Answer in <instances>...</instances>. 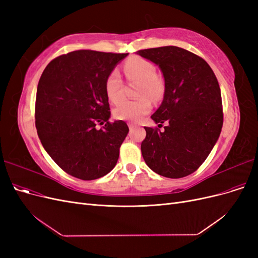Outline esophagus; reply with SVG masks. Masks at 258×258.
<instances>
[{"instance_id": "1", "label": "esophagus", "mask_w": 258, "mask_h": 258, "mask_svg": "<svg viewBox=\"0 0 258 258\" xmlns=\"http://www.w3.org/2000/svg\"><path fill=\"white\" fill-rule=\"evenodd\" d=\"M128 127H129V129H134V128L136 127V124L132 123V122H129V123H128Z\"/></svg>"}]
</instances>
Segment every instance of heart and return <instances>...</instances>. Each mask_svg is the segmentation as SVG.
Wrapping results in <instances>:
<instances>
[{
	"instance_id": "heart-1",
	"label": "heart",
	"mask_w": 258,
	"mask_h": 258,
	"mask_svg": "<svg viewBox=\"0 0 258 258\" xmlns=\"http://www.w3.org/2000/svg\"><path fill=\"white\" fill-rule=\"evenodd\" d=\"M123 72L131 82H140L137 100H123L116 106L114 115L122 120H139L152 110V101L159 100L165 91V85L160 77L155 74V67L146 59L135 57L123 63ZM105 91L111 102L118 103L123 98V83L117 70L107 76ZM148 96L150 97L148 98Z\"/></svg>"
}]
</instances>
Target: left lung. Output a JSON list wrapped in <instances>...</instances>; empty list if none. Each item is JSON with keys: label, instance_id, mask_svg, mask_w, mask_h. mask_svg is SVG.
I'll return each instance as SVG.
<instances>
[{"label": "left lung", "instance_id": "left-lung-1", "mask_svg": "<svg viewBox=\"0 0 258 258\" xmlns=\"http://www.w3.org/2000/svg\"><path fill=\"white\" fill-rule=\"evenodd\" d=\"M157 64L165 77V95L152 119L165 131L144 127L142 156L154 172L181 178L195 172L212 151L223 127L220 85L212 69L188 50L165 46L137 51Z\"/></svg>", "mask_w": 258, "mask_h": 258}]
</instances>
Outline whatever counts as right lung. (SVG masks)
Returning <instances> with one entry per match:
<instances>
[{"mask_svg":"<svg viewBox=\"0 0 258 258\" xmlns=\"http://www.w3.org/2000/svg\"><path fill=\"white\" fill-rule=\"evenodd\" d=\"M128 53L75 50L54 58L37 85L35 127L45 151L70 175L91 181L116 166L129 128L108 121L107 76ZM97 124H104L101 130Z\"/></svg>","mask_w":258,"mask_h":258,"instance_id":"1","label":"right lung"}]
</instances>
